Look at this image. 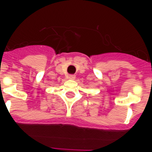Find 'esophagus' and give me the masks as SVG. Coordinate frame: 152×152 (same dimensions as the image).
<instances>
[{"instance_id":"1","label":"esophagus","mask_w":152,"mask_h":152,"mask_svg":"<svg viewBox=\"0 0 152 152\" xmlns=\"http://www.w3.org/2000/svg\"><path fill=\"white\" fill-rule=\"evenodd\" d=\"M69 79H71V80H74V79L76 78V76L73 75V74H71V75H69Z\"/></svg>"}]
</instances>
